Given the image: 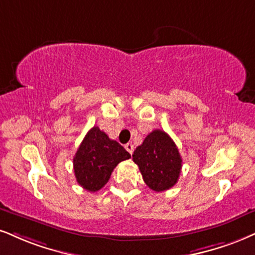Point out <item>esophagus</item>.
I'll return each instance as SVG.
<instances>
[{"instance_id":"34e87169","label":"esophagus","mask_w":255,"mask_h":255,"mask_svg":"<svg viewBox=\"0 0 255 255\" xmlns=\"http://www.w3.org/2000/svg\"><path fill=\"white\" fill-rule=\"evenodd\" d=\"M125 149L128 150V153H131V155H132V152H133V144L132 143L125 144Z\"/></svg>"}]
</instances>
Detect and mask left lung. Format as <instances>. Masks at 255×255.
<instances>
[{"mask_svg":"<svg viewBox=\"0 0 255 255\" xmlns=\"http://www.w3.org/2000/svg\"><path fill=\"white\" fill-rule=\"evenodd\" d=\"M132 159L150 189L164 191L177 183L182 158L175 142L164 131L153 130L147 134L136 147Z\"/></svg>","mask_w":255,"mask_h":255,"instance_id":"obj_1","label":"left lung"}]
</instances>
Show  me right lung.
Segmentation results:
<instances>
[{
  "mask_svg": "<svg viewBox=\"0 0 255 255\" xmlns=\"http://www.w3.org/2000/svg\"><path fill=\"white\" fill-rule=\"evenodd\" d=\"M131 157L127 150L98 127H93L73 158L74 175L84 189L94 193L108 183L113 169Z\"/></svg>",
  "mask_w": 255,
  "mask_h": 255,
  "instance_id": "obj_1",
  "label": "right lung"
}]
</instances>
